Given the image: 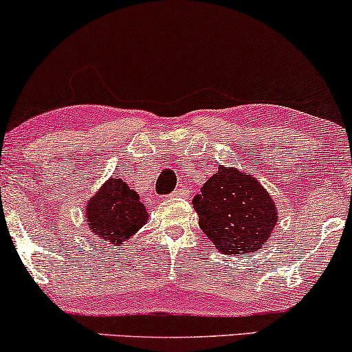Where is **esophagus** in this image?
<instances>
[{"label": "esophagus", "mask_w": 352, "mask_h": 352, "mask_svg": "<svg viewBox=\"0 0 352 352\" xmlns=\"http://www.w3.org/2000/svg\"><path fill=\"white\" fill-rule=\"evenodd\" d=\"M184 195H187V189L184 186H179L176 190H173V194L170 197H184Z\"/></svg>", "instance_id": "esophagus-1"}]
</instances>
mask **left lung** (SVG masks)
<instances>
[{
	"mask_svg": "<svg viewBox=\"0 0 352 352\" xmlns=\"http://www.w3.org/2000/svg\"><path fill=\"white\" fill-rule=\"evenodd\" d=\"M200 229L224 254L264 247L277 224V205L252 173L219 165L195 197Z\"/></svg>",
	"mask_w": 352,
	"mask_h": 352,
	"instance_id": "1",
	"label": "left lung"
}]
</instances>
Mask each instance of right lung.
<instances>
[{"label":"right lung","mask_w":352,"mask_h":352,"mask_svg":"<svg viewBox=\"0 0 352 352\" xmlns=\"http://www.w3.org/2000/svg\"><path fill=\"white\" fill-rule=\"evenodd\" d=\"M85 219L94 235L120 247L147 223L148 213L138 192L112 176L88 200Z\"/></svg>","instance_id":"1"}]
</instances>
